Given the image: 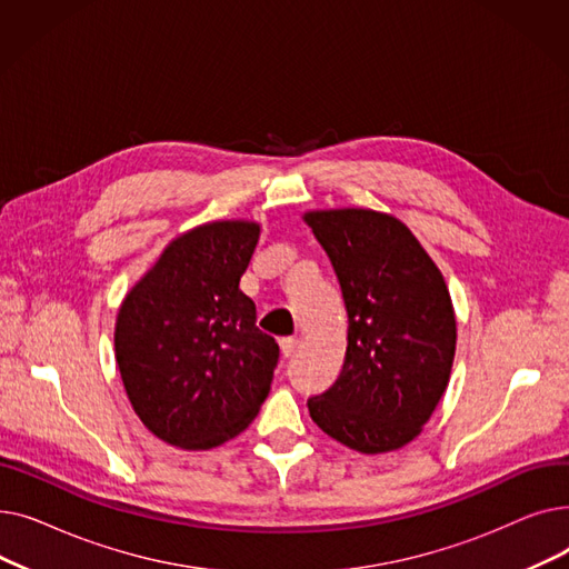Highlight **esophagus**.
<instances>
[{
	"label": "esophagus",
	"mask_w": 569,
	"mask_h": 569,
	"mask_svg": "<svg viewBox=\"0 0 569 569\" xmlns=\"http://www.w3.org/2000/svg\"><path fill=\"white\" fill-rule=\"evenodd\" d=\"M279 346H281V355H283V357H290V355L295 352V348H297V339H295V337H283V339L279 341Z\"/></svg>",
	"instance_id": "1"
}]
</instances>
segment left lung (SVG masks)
<instances>
[{"label": "left lung", "instance_id": "1", "mask_svg": "<svg viewBox=\"0 0 569 569\" xmlns=\"http://www.w3.org/2000/svg\"><path fill=\"white\" fill-rule=\"evenodd\" d=\"M330 256L348 311V348L330 390L307 401L311 420L362 455L420 436L455 362L450 290L429 253L395 217L373 209L307 212Z\"/></svg>", "mask_w": 569, "mask_h": 569}]
</instances>
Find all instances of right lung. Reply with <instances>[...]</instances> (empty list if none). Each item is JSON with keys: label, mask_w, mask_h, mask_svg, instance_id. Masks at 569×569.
<instances>
[{"label": "right lung", "mask_w": 569, "mask_h": 569, "mask_svg": "<svg viewBox=\"0 0 569 569\" xmlns=\"http://www.w3.org/2000/svg\"><path fill=\"white\" fill-rule=\"evenodd\" d=\"M260 226L212 221L166 247L117 313L114 357L140 422L209 450L244 431L269 395L279 346L239 290Z\"/></svg>", "instance_id": "obj_1"}]
</instances>
